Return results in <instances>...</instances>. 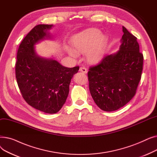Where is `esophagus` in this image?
Listing matches in <instances>:
<instances>
[{
  "instance_id": "1",
  "label": "esophagus",
  "mask_w": 157,
  "mask_h": 157,
  "mask_svg": "<svg viewBox=\"0 0 157 157\" xmlns=\"http://www.w3.org/2000/svg\"><path fill=\"white\" fill-rule=\"evenodd\" d=\"M79 71H81V72H83V73H85V74L87 73V69H86L85 67H81L79 68Z\"/></svg>"
}]
</instances>
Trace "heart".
<instances>
[{"instance_id": "heart-1", "label": "heart", "mask_w": 157, "mask_h": 157, "mask_svg": "<svg viewBox=\"0 0 157 157\" xmlns=\"http://www.w3.org/2000/svg\"><path fill=\"white\" fill-rule=\"evenodd\" d=\"M108 39L101 35V32L97 29H90L76 36L71 40L73 49H70L69 53L74 57L77 56V53H85L86 59L91 63L99 62L108 45Z\"/></svg>"}]
</instances>
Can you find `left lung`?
Instances as JSON below:
<instances>
[{
    "label": "left lung",
    "mask_w": 157,
    "mask_h": 157,
    "mask_svg": "<svg viewBox=\"0 0 157 157\" xmlns=\"http://www.w3.org/2000/svg\"><path fill=\"white\" fill-rule=\"evenodd\" d=\"M120 50L104 56L88 72L89 89L103 111L120 109L132 98L141 78L144 57L135 37L123 27Z\"/></svg>",
    "instance_id": "1"
}]
</instances>
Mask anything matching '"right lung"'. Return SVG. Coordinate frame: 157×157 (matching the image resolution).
Returning a JSON list of instances; mask_svg holds the SVG:
<instances>
[{
    "mask_svg": "<svg viewBox=\"0 0 157 157\" xmlns=\"http://www.w3.org/2000/svg\"><path fill=\"white\" fill-rule=\"evenodd\" d=\"M52 25H38L24 37L17 52L15 74L20 91L26 102L40 111L54 114L65 104L69 85L79 67H63L57 61L40 58L34 45L49 37Z\"/></svg>",
    "mask_w": 157,
    "mask_h": 157,
    "instance_id": "1",
    "label": "right lung"
}]
</instances>
